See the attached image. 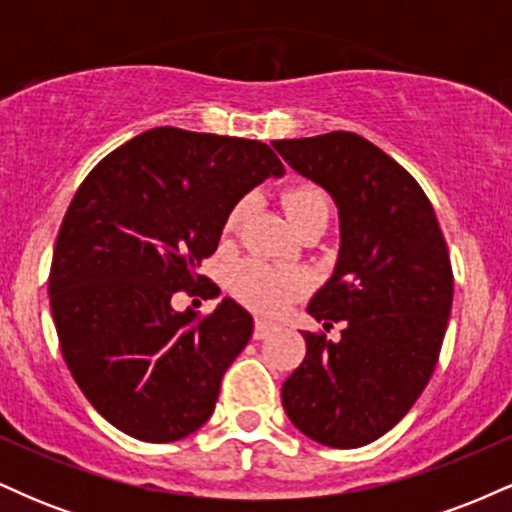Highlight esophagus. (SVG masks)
I'll return each instance as SVG.
<instances>
[{"instance_id":"1","label":"esophagus","mask_w":512,"mask_h":512,"mask_svg":"<svg viewBox=\"0 0 512 512\" xmlns=\"http://www.w3.org/2000/svg\"><path fill=\"white\" fill-rule=\"evenodd\" d=\"M274 330H276V325H272V322L255 320V332H252V337H255V339H267Z\"/></svg>"}]
</instances>
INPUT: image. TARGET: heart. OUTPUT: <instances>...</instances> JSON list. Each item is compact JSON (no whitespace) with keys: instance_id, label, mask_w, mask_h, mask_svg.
Returning <instances> with one entry per match:
<instances>
[{"instance_id":"heart-1","label":"heart","mask_w":512,"mask_h":512,"mask_svg":"<svg viewBox=\"0 0 512 512\" xmlns=\"http://www.w3.org/2000/svg\"><path fill=\"white\" fill-rule=\"evenodd\" d=\"M281 202H284L286 216L291 219L293 228H298L313 216L330 214L327 197L315 185H293L284 192ZM248 207V199H240V202L233 204V209L226 216V223H223V231H238L245 214H248ZM228 286H231V293L240 303L257 310V313L274 315L305 289V279L298 272H291V269L272 267V264H264L260 260H245L238 267H233Z\"/></svg>"}]
</instances>
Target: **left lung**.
Instances as JSON below:
<instances>
[{
	"label": "left lung",
	"mask_w": 512,
	"mask_h": 512,
	"mask_svg": "<svg viewBox=\"0 0 512 512\" xmlns=\"http://www.w3.org/2000/svg\"><path fill=\"white\" fill-rule=\"evenodd\" d=\"M289 166L334 199L339 255L308 313L337 342L303 332V363L281 387L291 424L327 448H361L414 407L436 368L452 267L436 211L395 158L354 132L279 139Z\"/></svg>",
	"instance_id": "8db88e82"
}]
</instances>
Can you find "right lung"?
I'll list each match as a JSON object with an SVG mask.
<instances>
[{"label": "right lung", "instance_id": "add662e5", "mask_svg": "<svg viewBox=\"0 0 512 512\" xmlns=\"http://www.w3.org/2000/svg\"><path fill=\"white\" fill-rule=\"evenodd\" d=\"M267 144L156 127L88 173L64 214L50 269L60 349L93 409L127 436L173 443L209 421L221 378L252 337L233 298L199 320L175 291L207 284L228 211L281 178Z\"/></svg>", "mask_w": 512, "mask_h": 512}]
</instances>
